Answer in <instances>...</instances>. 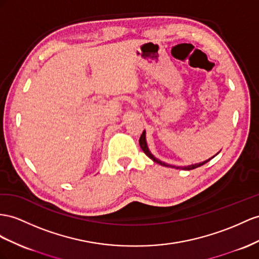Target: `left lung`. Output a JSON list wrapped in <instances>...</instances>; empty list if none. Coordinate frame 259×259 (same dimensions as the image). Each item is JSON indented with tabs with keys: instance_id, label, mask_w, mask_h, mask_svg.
<instances>
[{
	"instance_id": "1",
	"label": "left lung",
	"mask_w": 259,
	"mask_h": 259,
	"mask_svg": "<svg viewBox=\"0 0 259 259\" xmlns=\"http://www.w3.org/2000/svg\"><path fill=\"white\" fill-rule=\"evenodd\" d=\"M139 144H140V147H141V149H142V151L144 152L145 154H147L152 161H154L155 163H157V164H160V165H162V166H166V167H171V168H177V169H185V170H190V169H195V168H197V167H200L201 165H203V164H205V163H208L211 158H213L215 155H218V153L214 155V156H212V157H210V158H208V160H205V161H203V162H201V163H197V164H193V165H188V166H174V165H170V164H167V163H164V162H162V161H160L158 160V158H156L153 154L151 153L150 152V150H149V148H148V144H147V140H145V130L142 132V135H141V137H140V140H139Z\"/></svg>"
}]
</instances>
